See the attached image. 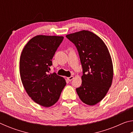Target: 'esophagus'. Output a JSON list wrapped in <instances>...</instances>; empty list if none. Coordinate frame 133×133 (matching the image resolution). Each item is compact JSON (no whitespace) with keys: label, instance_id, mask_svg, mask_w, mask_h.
<instances>
[{"label":"esophagus","instance_id":"1","mask_svg":"<svg viewBox=\"0 0 133 133\" xmlns=\"http://www.w3.org/2000/svg\"><path fill=\"white\" fill-rule=\"evenodd\" d=\"M74 78V77L73 76H70V77H67V80H68L69 82H70V81H71L72 80H73Z\"/></svg>","mask_w":133,"mask_h":133}]
</instances>
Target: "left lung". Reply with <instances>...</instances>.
Here are the masks:
<instances>
[{
    "mask_svg": "<svg viewBox=\"0 0 133 133\" xmlns=\"http://www.w3.org/2000/svg\"><path fill=\"white\" fill-rule=\"evenodd\" d=\"M66 37L77 48L83 69L82 85L76 91L85 104L95 105L106 95L112 83L113 67L109 50L100 37L88 30Z\"/></svg>",
    "mask_w": 133,
    "mask_h": 133,
    "instance_id": "8db88e82",
    "label": "left lung"
}]
</instances>
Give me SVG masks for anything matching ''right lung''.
Instances as JSON below:
<instances>
[{"instance_id":"add662e5","label":"right lung","mask_w":133,"mask_h":133,"mask_svg":"<svg viewBox=\"0 0 133 133\" xmlns=\"http://www.w3.org/2000/svg\"><path fill=\"white\" fill-rule=\"evenodd\" d=\"M64 37L38 35L28 42L20 58V75L24 88L32 100L44 107L57 102L66 84L63 77L49 74L51 60Z\"/></svg>"}]
</instances>
